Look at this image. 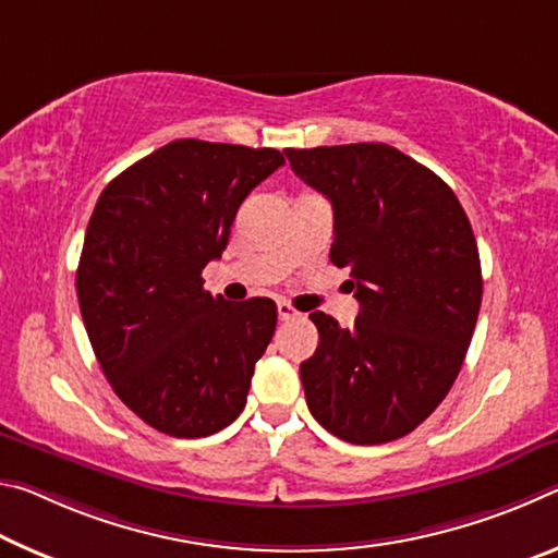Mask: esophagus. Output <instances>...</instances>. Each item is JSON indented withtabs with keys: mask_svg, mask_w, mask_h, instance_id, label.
<instances>
[{
	"mask_svg": "<svg viewBox=\"0 0 558 558\" xmlns=\"http://www.w3.org/2000/svg\"><path fill=\"white\" fill-rule=\"evenodd\" d=\"M277 312H279V322H291V318H299L301 316L296 308L289 304V301H279Z\"/></svg>",
	"mask_w": 558,
	"mask_h": 558,
	"instance_id": "1",
	"label": "esophagus"
}]
</instances>
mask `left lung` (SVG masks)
<instances>
[{"mask_svg": "<svg viewBox=\"0 0 558 558\" xmlns=\"http://www.w3.org/2000/svg\"><path fill=\"white\" fill-rule=\"evenodd\" d=\"M333 205L331 262L349 267L353 328L314 312L301 363L306 405L328 433L383 445L413 433L450 392L482 304L477 240L445 180L386 143L287 148Z\"/></svg>", "mask_w": 558, "mask_h": 558, "instance_id": "1", "label": "left lung"}]
</instances>
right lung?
Here are the masks:
<instances>
[{
	"mask_svg": "<svg viewBox=\"0 0 558 558\" xmlns=\"http://www.w3.org/2000/svg\"><path fill=\"white\" fill-rule=\"evenodd\" d=\"M284 166L274 148L182 138L111 180L76 271L88 341L116 396L155 430L207 437L246 405L277 304L203 289L244 197Z\"/></svg>",
	"mask_w": 558,
	"mask_h": 558,
	"instance_id": "obj_1",
	"label": "right lung"
}]
</instances>
